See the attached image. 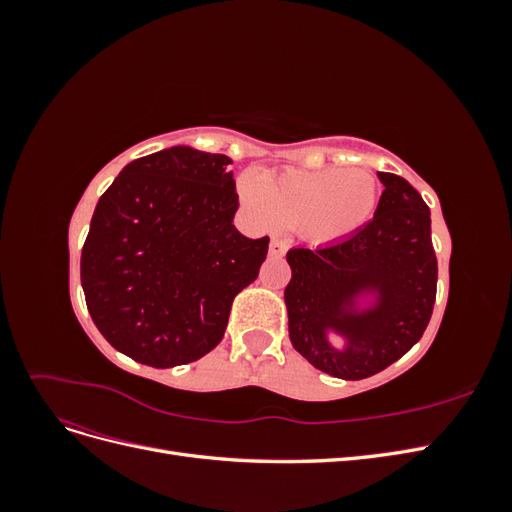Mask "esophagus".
<instances>
[{
	"label": "esophagus",
	"mask_w": 512,
	"mask_h": 512,
	"mask_svg": "<svg viewBox=\"0 0 512 512\" xmlns=\"http://www.w3.org/2000/svg\"><path fill=\"white\" fill-rule=\"evenodd\" d=\"M286 250H288V245L284 241H280V239H273L271 245H269V254L273 258H282L286 254Z\"/></svg>",
	"instance_id": "obj_1"
}]
</instances>
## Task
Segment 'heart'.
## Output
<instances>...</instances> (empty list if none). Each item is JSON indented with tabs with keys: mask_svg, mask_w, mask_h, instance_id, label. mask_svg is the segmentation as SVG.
I'll use <instances>...</instances> for the list:
<instances>
[{
	"mask_svg": "<svg viewBox=\"0 0 512 512\" xmlns=\"http://www.w3.org/2000/svg\"><path fill=\"white\" fill-rule=\"evenodd\" d=\"M239 194L260 226L299 228L316 243L354 235L378 207L380 183L363 168L329 166L320 170H282L260 179L243 173Z\"/></svg>",
	"mask_w": 512,
	"mask_h": 512,
	"instance_id": "heart-1",
	"label": "heart"
}]
</instances>
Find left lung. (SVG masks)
<instances>
[{"instance_id":"left-lung-1","label":"left lung","mask_w":512,"mask_h":512,"mask_svg":"<svg viewBox=\"0 0 512 512\" xmlns=\"http://www.w3.org/2000/svg\"><path fill=\"white\" fill-rule=\"evenodd\" d=\"M384 192L374 220L354 235L286 254L290 342L324 374L363 380L401 359L423 337L438 286L425 200L399 175L378 173ZM375 297L367 308L361 296ZM333 330L347 339L339 351Z\"/></svg>"}]
</instances>
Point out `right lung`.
I'll use <instances>...</instances> for the list:
<instances>
[{
    "mask_svg": "<svg viewBox=\"0 0 512 512\" xmlns=\"http://www.w3.org/2000/svg\"><path fill=\"white\" fill-rule=\"evenodd\" d=\"M230 164L162 149L130 162L98 200L81 254L85 301L106 342L138 363L164 369L211 352L267 258L269 237L232 224Z\"/></svg>",
    "mask_w": 512,
    "mask_h": 512,
    "instance_id": "1",
    "label": "right lung"
}]
</instances>
